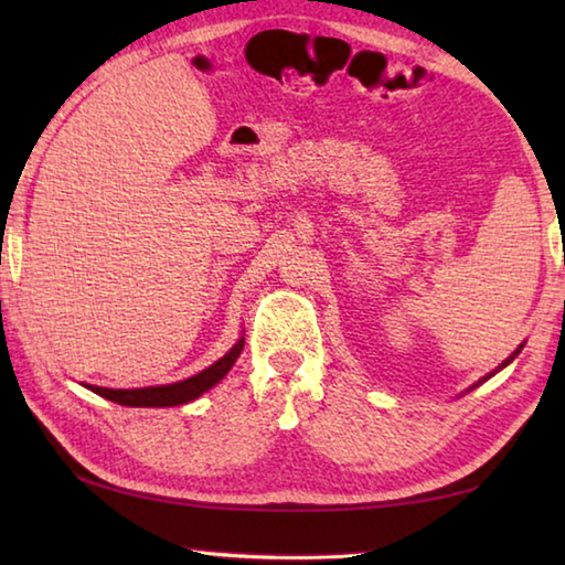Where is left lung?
I'll use <instances>...</instances> for the list:
<instances>
[{"mask_svg":"<svg viewBox=\"0 0 565 565\" xmlns=\"http://www.w3.org/2000/svg\"><path fill=\"white\" fill-rule=\"evenodd\" d=\"M521 349H523V347H519V349H515V351H513V356H509V359H505V361L501 363V366H499V369H503V366H509V363H511V361H513L515 356H519V353H521ZM493 374H495V371H493ZM486 379H489V376H486ZM478 384H481V381H478Z\"/></svg>","mask_w":565,"mask_h":565,"instance_id":"left-lung-1","label":"left lung"}]
</instances>
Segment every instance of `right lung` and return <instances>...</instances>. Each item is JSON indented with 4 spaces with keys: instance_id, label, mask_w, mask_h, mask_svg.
Returning <instances> with one entry per match:
<instances>
[{
    "instance_id": "obj_1",
    "label": "right lung",
    "mask_w": 565,
    "mask_h": 565,
    "mask_svg": "<svg viewBox=\"0 0 565 565\" xmlns=\"http://www.w3.org/2000/svg\"><path fill=\"white\" fill-rule=\"evenodd\" d=\"M242 349H244V337L234 343L232 351H226L222 359L214 361L209 369H204L202 374L177 381V384L147 386V388H104V386H87V388L94 391V394H99L102 398L114 401V404H121V406H137V408L181 406L199 398L212 386H216L218 381L228 374V369L234 366Z\"/></svg>"
}]
</instances>
